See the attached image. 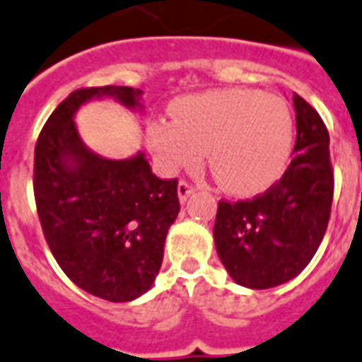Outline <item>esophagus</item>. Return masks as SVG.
Segmentation results:
<instances>
[{
    "instance_id": "esophagus-1",
    "label": "esophagus",
    "mask_w": 362,
    "mask_h": 362,
    "mask_svg": "<svg viewBox=\"0 0 362 362\" xmlns=\"http://www.w3.org/2000/svg\"><path fill=\"white\" fill-rule=\"evenodd\" d=\"M193 193H195V187L189 186V184L184 180L178 182V200H180L182 204H184V202H186V200L193 195Z\"/></svg>"
}]
</instances>
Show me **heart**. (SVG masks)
<instances>
[{
  "instance_id": "heart-1",
  "label": "heart",
  "mask_w": 362,
  "mask_h": 362,
  "mask_svg": "<svg viewBox=\"0 0 362 362\" xmlns=\"http://www.w3.org/2000/svg\"><path fill=\"white\" fill-rule=\"evenodd\" d=\"M175 121H154L147 144L165 173L199 165L209 169L226 193L252 197L281 178L294 144V119L287 103L257 90L232 88L182 97Z\"/></svg>"
}]
</instances>
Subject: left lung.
<instances>
[{
    "mask_svg": "<svg viewBox=\"0 0 362 362\" xmlns=\"http://www.w3.org/2000/svg\"><path fill=\"white\" fill-rule=\"evenodd\" d=\"M293 103L296 144L281 180L256 199L223 200L217 208V254L230 278L248 289H270L296 278L315 256L329 221V134L298 93Z\"/></svg>",
    "mask_w": 362,
    "mask_h": 362,
    "instance_id": "obj_1",
    "label": "left lung"
}]
</instances>
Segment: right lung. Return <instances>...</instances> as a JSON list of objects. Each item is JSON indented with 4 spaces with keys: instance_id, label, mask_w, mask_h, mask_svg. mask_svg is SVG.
Returning a JSON list of instances; mask_svg holds the SVG:
<instances>
[{
    "instance_id": "add662e5",
    "label": "right lung",
    "mask_w": 362,
    "mask_h": 362,
    "mask_svg": "<svg viewBox=\"0 0 362 362\" xmlns=\"http://www.w3.org/2000/svg\"><path fill=\"white\" fill-rule=\"evenodd\" d=\"M141 93L130 86L73 92L45 121L35 148V199L45 241L73 284L108 302H132L153 287L180 211L176 180L153 175L141 151L124 160L93 153L75 115L101 99L144 112Z\"/></svg>"
}]
</instances>
